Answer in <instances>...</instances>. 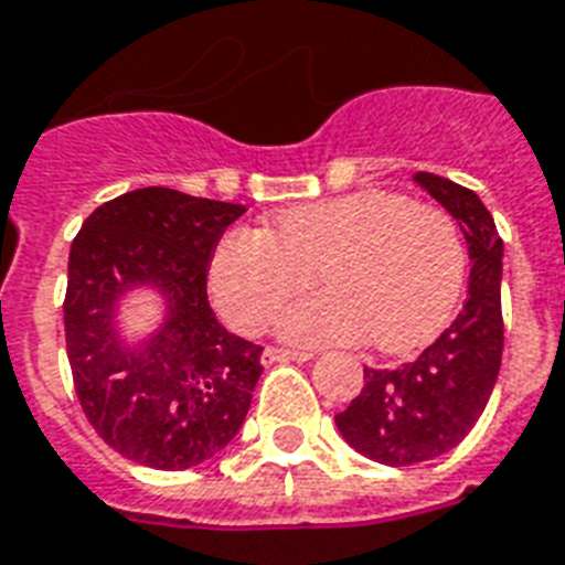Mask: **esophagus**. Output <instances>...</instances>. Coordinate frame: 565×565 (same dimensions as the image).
<instances>
[{
    "instance_id": "obj_1",
    "label": "esophagus",
    "mask_w": 565,
    "mask_h": 565,
    "mask_svg": "<svg viewBox=\"0 0 565 565\" xmlns=\"http://www.w3.org/2000/svg\"><path fill=\"white\" fill-rule=\"evenodd\" d=\"M260 361H264V366H269V363H284V361H313V354L310 352H290V349H275V345H266L264 354H260Z\"/></svg>"
}]
</instances>
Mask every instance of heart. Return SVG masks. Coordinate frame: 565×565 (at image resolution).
I'll return each instance as SVG.
<instances>
[{
	"instance_id": "1",
	"label": "heart",
	"mask_w": 565,
	"mask_h": 565,
	"mask_svg": "<svg viewBox=\"0 0 565 565\" xmlns=\"http://www.w3.org/2000/svg\"><path fill=\"white\" fill-rule=\"evenodd\" d=\"M326 292L278 317L296 345H343L370 337L404 352L446 326L466 278V248L443 207L361 190L299 204L275 216L273 231L237 225L211 257V296L228 326L264 331L284 301L313 281Z\"/></svg>"
}]
</instances>
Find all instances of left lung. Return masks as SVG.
<instances>
[{
  "label": "left lung",
  "instance_id": "left-lung-1",
  "mask_svg": "<svg viewBox=\"0 0 565 565\" xmlns=\"http://www.w3.org/2000/svg\"><path fill=\"white\" fill-rule=\"evenodd\" d=\"M413 184L448 211L463 231L469 252V290L457 319L416 358L395 370H363L361 395L334 422L354 451L375 463L413 466L446 455L481 419L499 381L501 243L492 213L478 193L434 172H416Z\"/></svg>",
  "mask_w": 565,
  "mask_h": 565
}]
</instances>
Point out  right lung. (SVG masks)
<instances>
[{
    "label": "right lung",
    "instance_id": "add662e5",
    "mask_svg": "<svg viewBox=\"0 0 565 565\" xmlns=\"http://www.w3.org/2000/svg\"><path fill=\"white\" fill-rule=\"evenodd\" d=\"M246 207L143 188L84 220L70 248L64 328L75 395L114 451L181 472L220 455L246 419L260 345L228 334L207 305V266L222 231ZM137 291L162 299V319L128 335Z\"/></svg>",
    "mask_w": 565,
    "mask_h": 565
}]
</instances>
